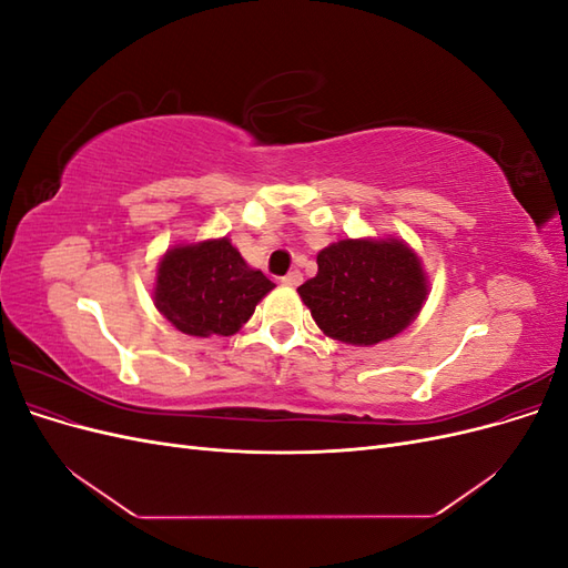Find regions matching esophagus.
<instances>
[{"mask_svg": "<svg viewBox=\"0 0 568 568\" xmlns=\"http://www.w3.org/2000/svg\"><path fill=\"white\" fill-rule=\"evenodd\" d=\"M303 282V274L298 270H291L286 277H282V284L284 286H298Z\"/></svg>", "mask_w": 568, "mask_h": 568, "instance_id": "1", "label": "esophagus"}]
</instances>
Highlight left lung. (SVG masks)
Instances as JSON below:
<instances>
[{"mask_svg": "<svg viewBox=\"0 0 568 568\" xmlns=\"http://www.w3.org/2000/svg\"><path fill=\"white\" fill-rule=\"evenodd\" d=\"M298 294L326 336L374 346L419 315L428 282L400 239H341L317 253V274Z\"/></svg>", "mask_w": 568, "mask_h": 568, "instance_id": "left-lung-1", "label": "left lung"}]
</instances>
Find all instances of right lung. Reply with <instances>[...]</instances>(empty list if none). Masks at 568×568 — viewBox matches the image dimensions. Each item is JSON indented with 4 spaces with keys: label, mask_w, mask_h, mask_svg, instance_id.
I'll return each mask as SVG.
<instances>
[{
    "label": "right lung",
    "mask_w": 568,
    "mask_h": 568,
    "mask_svg": "<svg viewBox=\"0 0 568 568\" xmlns=\"http://www.w3.org/2000/svg\"><path fill=\"white\" fill-rule=\"evenodd\" d=\"M274 288L253 270L227 236L168 248L159 263L153 303L189 336H232Z\"/></svg>",
    "instance_id": "right-lung-1"
}]
</instances>
